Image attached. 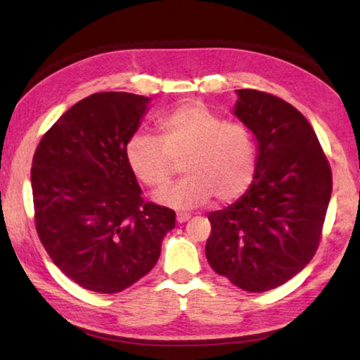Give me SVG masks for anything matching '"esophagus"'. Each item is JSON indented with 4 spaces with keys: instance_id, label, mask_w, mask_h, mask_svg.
I'll return each instance as SVG.
<instances>
[{
    "instance_id": "obj_1",
    "label": "esophagus",
    "mask_w": 360,
    "mask_h": 360,
    "mask_svg": "<svg viewBox=\"0 0 360 360\" xmlns=\"http://www.w3.org/2000/svg\"><path fill=\"white\" fill-rule=\"evenodd\" d=\"M188 219H191V214H186V212H184V214L179 212V214L176 216V221H178V224H184V222L188 221Z\"/></svg>"
}]
</instances>
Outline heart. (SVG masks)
Returning a JSON list of instances; mask_svg holds the SVG:
<instances>
[{
  "label": "heart",
  "mask_w": 360,
  "mask_h": 360,
  "mask_svg": "<svg viewBox=\"0 0 360 360\" xmlns=\"http://www.w3.org/2000/svg\"><path fill=\"white\" fill-rule=\"evenodd\" d=\"M158 139L135 133L125 144L131 173L150 188L168 184L173 162L182 160L186 178L154 195L158 205L178 211L240 198L252 184L257 150L252 133L238 122H225L202 101H186L157 119Z\"/></svg>",
  "instance_id": "1"
}]
</instances>
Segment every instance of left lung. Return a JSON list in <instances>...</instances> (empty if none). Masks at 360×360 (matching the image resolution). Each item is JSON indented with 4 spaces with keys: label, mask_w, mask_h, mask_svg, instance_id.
<instances>
[{
    "label": "left lung",
    "mask_w": 360,
    "mask_h": 360,
    "mask_svg": "<svg viewBox=\"0 0 360 360\" xmlns=\"http://www.w3.org/2000/svg\"><path fill=\"white\" fill-rule=\"evenodd\" d=\"M233 115L257 141L252 184L208 214L206 259L217 275L248 292L289 281L318 249L332 193V172L304 115L270 94L236 90Z\"/></svg>",
    "instance_id": "left-lung-1"
}]
</instances>
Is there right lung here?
<instances>
[{
	"mask_svg": "<svg viewBox=\"0 0 360 360\" xmlns=\"http://www.w3.org/2000/svg\"><path fill=\"white\" fill-rule=\"evenodd\" d=\"M149 103L127 92L90 95L51 127L34 152L39 240L66 276L92 292L117 294L148 275L174 229V211L144 203L125 160V144Z\"/></svg>",
	"mask_w": 360,
	"mask_h": 360,
	"instance_id": "right-lung-1",
	"label": "right lung"
}]
</instances>
